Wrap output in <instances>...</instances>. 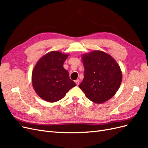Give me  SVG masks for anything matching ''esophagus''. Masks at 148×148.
<instances>
[{"label":"esophagus","mask_w":148,"mask_h":148,"mask_svg":"<svg viewBox=\"0 0 148 148\" xmlns=\"http://www.w3.org/2000/svg\"><path fill=\"white\" fill-rule=\"evenodd\" d=\"M75 83L77 84V86H78L79 84V79H77V80H76V81H75Z\"/></svg>","instance_id":"esophagus-1"}]
</instances>
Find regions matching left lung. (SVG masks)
I'll list each match as a JSON object with an SVG mask.
<instances>
[{
    "mask_svg": "<svg viewBox=\"0 0 148 148\" xmlns=\"http://www.w3.org/2000/svg\"><path fill=\"white\" fill-rule=\"evenodd\" d=\"M84 78L79 85L88 99L102 104L112 97L120 88L122 73L114 58L101 51L84 53Z\"/></svg>",
    "mask_w": 148,
    "mask_h": 148,
    "instance_id": "left-lung-1",
    "label": "left lung"
}]
</instances>
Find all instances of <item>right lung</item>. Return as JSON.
Returning a JSON list of instances; mask_svg holds the SVG:
<instances>
[{"mask_svg": "<svg viewBox=\"0 0 148 148\" xmlns=\"http://www.w3.org/2000/svg\"><path fill=\"white\" fill-rule=\"evenodd\" d=\"M69 56V53L58 51H51L41 57L35 65L31 77L33 87L43 100L57 102L71 88L77 86L63 66Z\"/></svg>", "mask_w": 148, "mask_h": 148, "instance_id": "add662e5", "label": "right lung"}]
</instances>
